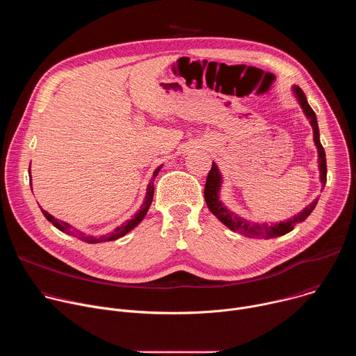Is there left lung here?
<instances>
[{
	"mask_svg": "<svg viewBox=\"0 0 356 356\" xmlns=\"http://www.w3.org/2000/svg\"><path fill=\"white\" fill-rule=\"evenodd\" d=\"M293 92L298 101V104L304 113V115L307 117V120L310 121V125L313 128V134H314V143L317 146V152H318V169H320V180L323 184V188L325 187L327 183V161H325V152L324 147L320 142V129H318V124H317V117L316 113L313 111V108L309 106L306 94L302 92V90L298 86H293ZM221 184H222V176L220 173L218 166L213 162L211 170L207 176V181H206V188H204V198L207 202L209 210L225 225L228 227L231 231L238 232L243 236H249V238H276V236H282L287 232H290L296 224L302 222L306 220L312 211L316 209L318 198H316L312 204H309L306 209H304L301 213H298L297 216H294L293 218H289L286 221H280L276 224H258L253 221H246L245 218L236 216L235 213L229 211L224 204L222 201L220 200V190H221Z\"/></svg>",
	"mask_w": 356,
	"mask_h": 356,
	"instance_id": "8db88e82",
	"label": "left lung"
}]
</instances>
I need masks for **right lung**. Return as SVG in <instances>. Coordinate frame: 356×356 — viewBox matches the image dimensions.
<instances>
[{
	"label": "right lung",
	"instance_id": "add662e5",
	"mask_svg": "<svg viewBox=\"0 0 356 356\" xmlns=\"http://www.w3.org/2000/svg\"><path fill=\"white\" fill-rule=\"evenodd\" d=\"M161 169H162V165H161L159 168H156L155 172H154V175H152V179H150V181H149V184H147V188H146L145 200H143V202H142L140 209L138 210V213H136L131 220H128V221L124 222L122 225L117 227L113 232H110V234H107V235H101V236L84 235V234L80 232L79 229L73 228L70 224H67V222H65V221H60V220L55 218L54 216H50L47 211L42 210V213H43V216L46 217V220H47L49 222H52L59 231H62V232H65V234H69V235H73V236H79L81 241H84V242H87V243H98V242L115 241V239L124 236L125 234H128L131 229H134V228L145 218V216H146V213H147V210H149V207H150V204H152V200H154V193H155L154 181H155L156 176L159 175ZM31 180H32V179H31ZM31 188H32V187H31Z\"/></svg>",
	"mask_w": 356,
	"mask_h": 356
}]
</instances>
